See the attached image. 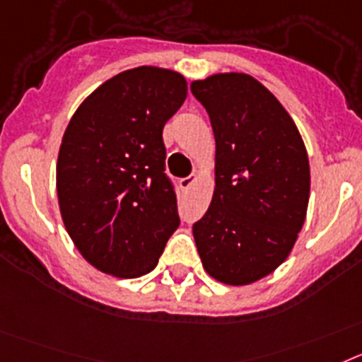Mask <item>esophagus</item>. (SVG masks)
Listing matches in <instances>:
<instances>
[{
	"label": "esophagus",
	"instance_id": "esophagus-1",
	"mask_svg": "<svg viewBox=\"0 0 362 362\" xmlns=\"http://www.w3.org/2000/svg\"><path fill=\"white\" fill-rule=\"evenodd\" d=\"M194 182H197V175H191V177H185V178H182L180 180V187L184 191H187L191 187V185L194 184Z\"/></svg>",
	"mask_w": 362,
	"mask_h": 362
}]
</instances>
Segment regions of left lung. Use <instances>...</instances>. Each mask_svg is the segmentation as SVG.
Masks as SVG:
<instances>
[{
	"mask_svg": "<svg viewBox=\"0 0 362 362\" xmlns=\"http://www.w3.org/2000/svg\"><path fill=\"white\" fill-rule=\"evenodd\" d=\"M215 134V191L193 226L202 266L228 286L275 272L306 220L310 162L282 103L244 72L191 83Z\"/></svg>",
	"mask_w": 362,
	"mask_h": 362,
	"instance_id": "8db88e82",
	"label": "left lung"
}]
</instances>
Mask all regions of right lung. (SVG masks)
Listing matches in <instances>:
<instances>
[{
  "label": "right lung",
  "instance_id": "right-lung-1",
  "mask_svg": "<svg viewBox=\"0 0 362 362\" xmlns=\"http://www.w3.org/2000/svg\"><path fill=\"white\" fill-rule=\"evenodd\" d=\"M185 96L180 72L129 69L93 90L65 129L56 163L59 213L81 257L107 275L153 272L180 224L162 131Z\"/></svg>",
  "mask_w": 362,
  "mask_h": 362
}]
</instances>
